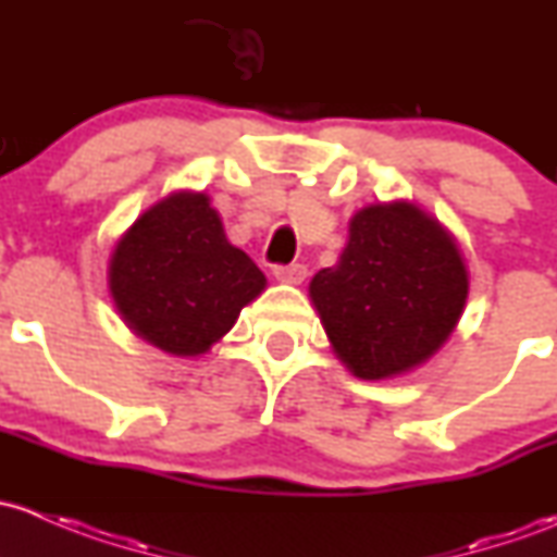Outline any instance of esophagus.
I'll use <instances>...</instances> for the list:
<instances>
[{"label":"esophagus","mask_w":557,"mask_h":557,"mask_svg":"<svg viewBox=\"0 0 557 557\" xmlns=\"http://www.w3.org/2000/svg\"><path fill=\"white\" fill-rule=\"evenodd\" d=\"M273 276L281 284H302V278L308 276V268L300 262H292V265H276L273 268Z\"/></svg>","instance_id":"1"}]
</instances>
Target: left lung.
<instances>
[{"mask_svg": "<svg viewBox=\"0 0 557 557\" xmlns=\"http://www.w3.org/2000/svg\"><path fill=\"white\" fill-rule=\"evenodd\" d=\"M332 351L362 381L416 370L456 330L469 295L458 240L407 200L370 203L348 220L332 268L308 286Z\"/></svg>", "mask_w": 557, "mask_h": 557, "instance_id": "1", "label": "left lung"}]
</instances>
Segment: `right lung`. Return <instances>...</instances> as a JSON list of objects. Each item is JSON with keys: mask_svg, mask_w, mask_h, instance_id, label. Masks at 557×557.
Wrapping results in <instances>:
<instances>
[{"mask_svg": "<svg viewBox=\"0 0 557 557\" xmlns=\"http://www.w3.org/2000/svg\"><path fill=\"white\" fill-rule=\"evenodd\" d=\"M109 295L136 337L174 357H200L262 295L265 273L225 236L206 193L150 206L109 255Z\"/></svg>", "mask_w": 557, "mask_h": 557, "instance_id": "1", "label": "right lung"}]
</instances>
